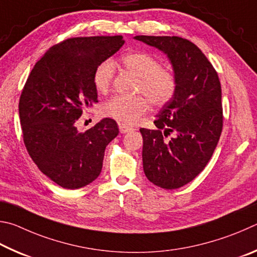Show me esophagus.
I'll return each instance as SVG.
<instances>
[{
    "label": "esophagus",
    "instance_id": "esophagus-1",
    "mask_svg": "<svg viewBox=\"0 0 257 257\" xmlns=\"http://www.w3.org/2000/svg\"><path fill=\"white\" fill-rule=\"evenodd\" d=\"M118 127H119V132L121 134L131 132V131H133V130H134L133 127H131V126H127V125H125V124H119Z\"/></svg>",
    "mask_w": 257,
    "mask_h": 257
}]
</instances>
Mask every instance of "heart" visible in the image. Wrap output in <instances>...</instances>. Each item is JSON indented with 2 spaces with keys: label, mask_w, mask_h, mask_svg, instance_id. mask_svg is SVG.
Wrapping results in <instances>:
<instances>
[{
  "label": "heart",
  "mask_w": 257,
  "mask_h": 257,
  "mask_svg": "<svg viewBox=\"0 0 257 257\" xmlns=\"http://www.w3.org/2000/svg\"><path fill=\"white\" fill-rule=\"evenodd\" d=\"M120 63L139 78L138 91L145 93L155 106H164L174 98L177 90L176 76L170 70L160 67V62L154 55L142 51L130 52L121 56ZM112 76L114 64L110 61H103L96 67L92 81L98 92H107ZM148 99L143 96H114L105 102L102 111L116 120L133 124L149 109Z\"/></svg>",
  "instance_id": "1"
}]
</instances>
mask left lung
<instances>
[{"label": "left lung", "mask_w": 257, "mask_h": 257, "mask_svg": "<svg viewBox=\"0 0 257 257\" xmlns=\"http://www.w3.org/2000/svg\"><path fill=\"white\" fill-rule=\"evenodd\" d=\"M134 39L166 54L177 79L174 98L157 115L158 130L140 128L147 178L161 188L175 190L204 169L218 145L222 131L221 85L212 64L190 40L177 36Z\"/></svg>", "instance_id": "8db88e82"}]
</instances>
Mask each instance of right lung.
I'll use <instances>...</instances> for the list:
<instances>
[{
  "label": "right lung",
  "instance_id": "1",
  "mask_svg": "<svg viewBox=\"0 0 257 257\" xmlns=\"http://www.w3.org/2000/svg\"><path fill=\"white\" fill-rule=\"evenodd\" d=\"M123 36L76 37L48 49L27 79L19 102L24 142L40 172L67 190L93 182L106 147L118 136L111 118L84 133L76 119L98 102L93 72L124 45Z\"/></svg>",
  "mask_w": 257,
  "mask_h": 257
}]
</instances>
